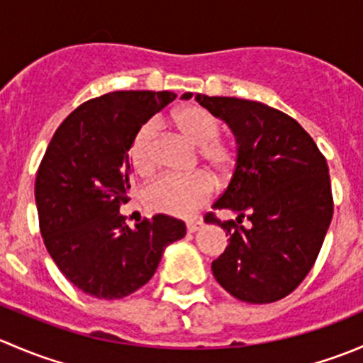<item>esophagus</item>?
<instances>
[{"label":"esophagus","mask_w":363,"mask_h":363,"mask_svg":"<svg viewBox=\"0 0 363 363\" xmlns=\"http://www.w3.org/2000/svg\"><path fill=\"white\" fill-rule=\"evenodd\" d=\"M200 226H202V223H200V221H188V223H186V230H188V233H195L196 230H200Z\"/></svg>","instance_id":"34e87169"}]
</instances>
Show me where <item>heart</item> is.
<instances>
[{
	"mask_svg": "<svg viewBox=\"0 0 363 363\" xmlns=\"http://www.w3.org/2000/svg\"><path fill=\"white\" fill-rule=\"evenodd\" d=\"M170 123L175 130L199 145L200 160L214 174H228L235 161V152L226 142L218 138L219 121L199 105H186L172 112ZM155 124L147 123L137 131L130 147L131 167L138 174H147L155 164ZM212 193V182L202 172L191 175H161L149 182L142 191L145 208L156 214L191 216L207 202Z\"/></svg>",
	"mask_w": 363,
	"mask_h": 363,
	"instance_id": "obj_1",
	"label": "heart"
}]
</instances>
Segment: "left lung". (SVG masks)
Returning a JSON list of instances; mask_svg holds the SVG:
<instances>
[{"label": "left lung", "mask_w": 363, "mask_h": 363, "mask_svg": "<svg viewBox=\"0 0 363 363\" xmlns=\"http://www.w3.org/2000/svg\"><path fill=\"white\" fill-rule=\"evenodd\" d=\"M193 94L184 93L182 100ZM196 101L232 130L235 170L212 208L244 216L205 223L226 232L228 246L212 262L216 281L235 298L270 303L284 298L313 269L334 214L327 160L306 130L265 104L196 94Z\"/></svg>", "instance_id": "obj_1"}]
</instances>
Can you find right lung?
Listing matches in <instances>:
<instances>
[{
  "instance_id": "obj_1",
  "label": "right lung",
  "mask_w": 363,
  "mask_h": 363,
  "mask_svg": "<svg viewBox=\"0 0 363 363\" xmlns=\"http://www.w3.org/2000/svg\"><path fill=\"white\" fill-rule=\"evenodd\" d=\"M161 91H113L86 101L61 123L35 182L40 232L69 283L94 298H123L144 286L164 247L186 235L179 219L158 214L124 223L130 147L142 124L175 100Z\"/></svg>"
}]
</instances>
